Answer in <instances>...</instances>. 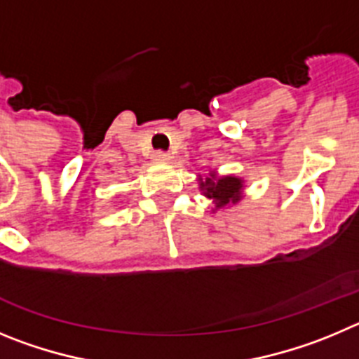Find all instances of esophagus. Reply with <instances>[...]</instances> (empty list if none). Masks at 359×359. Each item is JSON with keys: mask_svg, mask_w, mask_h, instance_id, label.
Listing matches in <instances>:
<instances>
[{"mask_svg": "<svg viewBox=\"0 0 359 359\" xmlns=\"http://www.w3.org/2000/svg\"><path fill=\"white\" fill-rule=\"evenodd\" d=\"M151 159H154V163H157V164H166V163H170V159H172V157H170V154H164V151H156V154L151 156Z\"/></svg>", "mask_w": 359, "mask_h": 359, "instance_id": "obj_1", "label": "esophagus"}]
</instances>
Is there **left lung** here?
Segmentation results:
<instances>
[{"instance_id":"1","label":"left lung","mask_w":359,"mask_h":359,"mask_svg":"<svg viewBox=\"0 0 359 359\" xmlns=\"http://www.w3.org/2000/svg\"><path fill=\"white\" fill-rule=\"evenodd\" d=\"M198 187L203 196H208L212 200L215 209L231 208L241 202L243 198V189H245V180L241 177L236 175H218L216 170L209 172V175H198Z\"/></svg>"}]
</instances>
